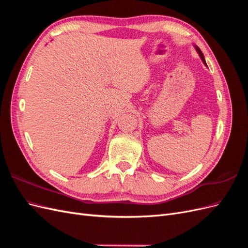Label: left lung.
Returning <instances> with one entry per match:
<instances>
[{"label": "left lung", "instance_id": "left-lung-1", "mask_svg": "<svg viewBox=\"0 0 248 248\" xmlns=\"http://www.w3.org/2000/svg\"><path fill=\"white\" fill-rule=\"evenodd\" d=\"M194 48H196V50H197V52L199 54V56H200V58L202 59V63L205 64V66H207V63H206V61H205V57H204V55H202V50L199 48V46H194Z\"/></svg>", "mask_w": 248, "mask_h": 248}]
</instances>
